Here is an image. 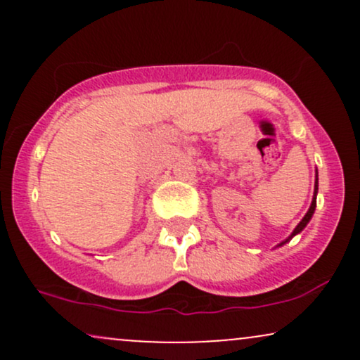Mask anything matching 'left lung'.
I'll return each instance as SVG.
<instances>
[{
  "label": "left lung",
  "instance_id": "left-lung-1",
  "mask_svg": "<svg viewBox=\"0 0 360 360\" xmlns=\"http://www.w3.org/2000/svg\"><path fill=\"white\" fill-rule=\"evenodd\" d=\"M316 193H318V172H316V181H315V193H313V200H311V205H309V210L307 212V214H304V217H303V220H301V221L298 223V225H296V229L292 230V233L289 235V237L286 238V240L281 242L279 245H284V243H286L288 240H291V238L295 237V235H298V233L301 232V230H303L304 226L308 225L309 220H311L313 213H315V208H316Z\"/></svg>",
  "mask_w": 360,
  "mask_h": 360
}]
</instances>
